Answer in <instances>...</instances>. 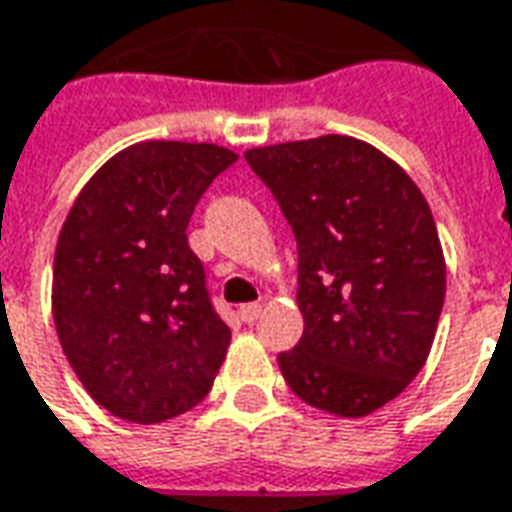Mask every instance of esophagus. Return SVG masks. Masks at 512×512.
I'll use <instances>...</instances> for the list:
<instances>
[{
  "label": "esophagus",
  "mask_w": 512,
  "mask_h": 512,
  "mask_svg": "<svg viewBox=\"0 0 512 512\" xmlns=\"http://www.w3.org/2000/svg\"><path fill=\"white\" fill-rule=\"evenodd\" d=\"M260 313H263V307L257 305V302H252V305H241V310H238V316H241V321H246V324H255L257 318H260Z\"/></svg>",
  "instance_id": "obj_1"
}]
</instances>
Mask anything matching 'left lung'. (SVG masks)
I'll return each instance as SVG.
<instances>
[{
	"instance_id": "left-lung-1",
	"label": "left lung",
	"mask_w": 512,
	"mask_h": 512,
	"mask_svg": "<svg viewBox=\"0 0 512 512\" xmlns=\"http://www.w3.org/2000/svg\"><path fill=\"white\" fill-rule=\"evenodd\" d=\"M293 227L305 332L277 357L291 391L324 413L380 410L427 363L446 263L424 194L366 141L321 135L246 152Z\"/></svg>"
}]
</instances>
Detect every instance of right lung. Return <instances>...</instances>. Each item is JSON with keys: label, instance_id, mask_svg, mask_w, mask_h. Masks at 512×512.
I'll return each instance as SVG.
<instances>
[{"label": "right lung", "instance_id": "add662e5", "mask_svg": "<svg viewBox=\"0 0 512 512\" xmlns=\"http://www.w3.org/2000/svg\"><path fill=\"white\" fill-rule=\"evenodd\" d=\"M235 160L216 144H132L85 182L63 221L52 271L57 338L85 391L124 421L182 416L227 357L230 327L185 230Z\"/></svg>", "mask_w": 512, "mask_h": 512}]
</instances>
